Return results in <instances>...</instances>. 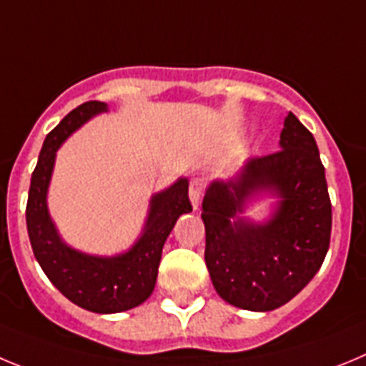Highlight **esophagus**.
<instances>
[{
	"instance_id": "34e87169",
	"label": "esophagus",
	"mask_w": 366,
	"mask_h": 366,
	"mask_svg": "<svg viewBox=\"0 0 366 366\" xmlns=\"http://www.w3.org/2000/svg\"><path fill=\"white\" fill-rule=\"evenodd\" d=\"M202 189H204V184L200 179H195L191 180L189 182V200L191 204H193V207H199V202H200V195H202Z\"/></svg>"
}]
</instances>
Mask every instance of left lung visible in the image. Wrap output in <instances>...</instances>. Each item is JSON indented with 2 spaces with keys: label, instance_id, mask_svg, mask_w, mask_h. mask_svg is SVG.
<instances>
[{
  "label": "left lung",
  "instance_id": "8db88e82",
  "mask_svg": "<svg viewBox=\"0 0 366 366\" xmlns=\"http://www.w3.org/2000/svg\"><path fill=\"white\" fill-rule=\"evenodd\" d=\"M277 153L249 159L229 180H213L202 200L207 272L229 305L269 312L286 305L321 268L332 232V204L315 138L294 113ZM280 200L266 223L239 217L255 194Z\"/></svg>",
  "mask_w": 366,
  "mask_h": 366
}]
</instances>
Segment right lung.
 Segmentation results:
<instances>
[{"label": "right lung", "instance_id": "obj_1", "mask_svg": "<svg viewBox=\"0 0 366 366\" xmlns=\"http://www.w3.org/2000/svg\"><path fill=\"white\" fill-rule=\"evenodd\" d=\"M104 102H85L72 109L47 134L31 179L27 200V229L36 261L61 294L94 314H118L142 305L154 290L166 239L182 213H189L187 179H179L149 200L142 235L126 253L98 257L65 244L49 215L47 191L56 151L78 127L105 113Z\"/></svg>", "mask_w": 366, "mask_h": 366}]
</instances>
